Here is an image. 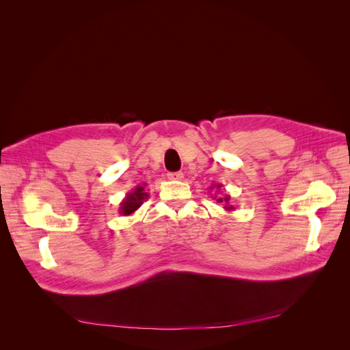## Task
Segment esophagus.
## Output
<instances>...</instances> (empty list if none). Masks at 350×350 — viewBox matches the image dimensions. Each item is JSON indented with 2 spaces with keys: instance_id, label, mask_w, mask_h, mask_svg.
I'll return each instance as SVG.
<instances>
[{
  "instance_id": "obj_1",
  "label": "esophagus",
  "mask_w": 350,
  "mask_h": 350,
  "mask_svg": "<svg viewBox=\"0 0 350 350\" xmlns=\"http://www.w3.org/2000/svg\"><path fill=\"white\" fill-rule=\"evenodd\" d=\"M167 178L171 179V181H181V179L184 178V174L183 172H169Z\"/></svg>"
}]
</instances>
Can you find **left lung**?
Instances as JSON below:
<instances>
[{"label":"left lung","instance_id":"obj_1","mask_svg":"<svg viewBox=\"0 0 350 350\" xmlns=\"http://www.w3.org/2000/svg\"><path fill=\"white\" fill-rule=\"evenodd\" d=\"M221 187H224V185H221V184H211V187H210V189H215V198H216V201H217V203H221V204H224L225 207V210L226 211H234L235 210V207L234 206H232V204H229V200H230V197L229 196H224V194H220L219 191H220V189H221Z\"/></svg>","mask_w":350,"mask_h":350}]
</instances>
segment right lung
Instances as JSON below:
<instances>
[{
    "label": "right lung",
    "instance_id": "obj_1",
    "mask_svg": "<svg viewBox=\"0 0 350 350\" xmlns=\"http://www.w3.org/2000/svg\"><path fill=\"white\" fill-rule=\"evenodd\" d=\"M146 184L137 185L131 193L125 196V198L120 203V215L131 216L135 210L143 204V201L149 197V193H146Z\"/></svg>",
    "mask_w": 350,
    "mask_h": 350
}]
</instances>
